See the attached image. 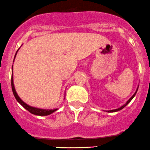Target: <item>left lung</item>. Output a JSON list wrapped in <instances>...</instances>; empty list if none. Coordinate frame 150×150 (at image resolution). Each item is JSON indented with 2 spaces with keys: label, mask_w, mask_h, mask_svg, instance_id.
<instances>
[{
  "label": "left lung",
  "mask_w": 150,
  "mask_h": 150,
  "mask_svg": "<svg viewBox=\"0 0 150 150\" xmlns=\"http://www.w3.org/2000/svg\"><path fill=\"white\" fill-rule=\"evenodd\" d=\"M138 88H139V87H137V89H136V92H135V93H134V94H133V96H132V97L130 98L129 99V100H127V102H126V103H125V104L123 105V106H121V107L118 108V109H113V110H109V111H106V112H118V111H120V110H121V109H123V108L125 107V106H127V105L128 104V103H130V101H131V100H132V99H133V98L135 97V96H136V93H137V91H138Z\"/></svg>",
  "instance_id": "obj_1"
}]
</instances>
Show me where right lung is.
<instances>
[{"mask_svg":"<svg viewBox=\"0 0 150 150\" xmlns=\"http://www.w3.org/2000/svg\"><path fill=\"white\" fill-rule=\"evenodd\" d=\"M18 51V50H17ZM16 55H17V53L15 54V56H14V59H15ZM11 88H12V92L13 94H14V97H15L16 100H17L18 103H20L23 107L25 108V109L28 111L29 112H30L31 114L35 115H38V116H47V115H50L51 114H52L53 112H54L55 111L57 110V109H39V108L33 107V106H29L28 104L25 103L20 97L17 95V92H16L15 88H14V78H13V66H12V74H11Z\"/></svg>","mask_w":150,"mask_h":150,"instance_id":"1","label":"right lung"}]
</instances>
